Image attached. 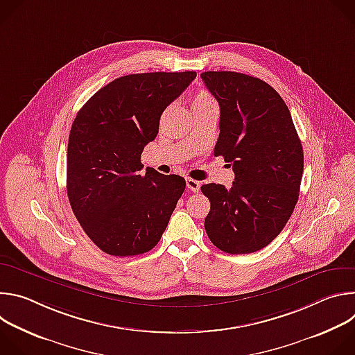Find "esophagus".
<instances>
[{"label":"esophagus","instance_id":"34e87169","mask_svg":"<svg viewBox=\"0 0 355 355\" xmlns=\"http://www.w3.org/2000/svg\"><path fill=\"white\" fill-rule=\"evenodd\" d=\"M187 188L192 192H199L200 182L196 181V180H192V178H187Z\"/></svg>","mask_w":355,"mask_h":355}]
</instances>
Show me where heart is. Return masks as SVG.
I'll use <instances>...</instances> for the list:
<instances>
[{"instance_id": "1", "label": "heart", "mask_w": 355, "mask_h": 355, "mask_svg": "<svg viewBox=\"0 0 355 355\" xmlns=\"http://www.w3.org/2000/svg\"><path fill=\"white\" fill-rule=\"evenodd\" d=\"M212 103H215V101H214V98H212L207 91H199L198 94L193 95L191 107H192V110H193V108H196V107H202V105L212 104Z\"/></svg>"}]
</instances>
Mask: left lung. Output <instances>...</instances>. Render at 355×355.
I'll return each mask as SVG.
<instances>
[{
    "label": "left lung",
    "mask_w": 355,
    "mask_h": 355,
    "mask_svg": "<svg viewBox=\"0 0 355 355\" xmlns=\"http://www.w3.org/2000/svg\"><path fill=\"white\" fill-rule=\"evenodd\" d=\"M220 108L214 155L233 168L232 188L205 184L211 211L205 230L230 254L268 245L285 227L299 198L303 150L291 112L266 81L234 71L200 74Z\"/></svg>",
    "instance_id": "1"
}]
</instances>
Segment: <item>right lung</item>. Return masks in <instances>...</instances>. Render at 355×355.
I'll use <instances>...</instances> for the list:
<instances>
[{
    "label": "right lung",
    "mask_w": 355,
    "mask_h": 355,
    "mask_svg": "<svg viewBox=\"0 0 355 355\" xmlns=\"http://www.w3.org/2000/svg\"><path fill=\"white\" fill-rule=\"evenodd\" d=\"M195 71L140 73L96 91L69 136L67 195L87 236L107 254L137 256L162 239L185 189L180 175L146 168L140 156L160 116Z\"/></svg>",
    "instance_id": "obj_1"
}]
</instances>
